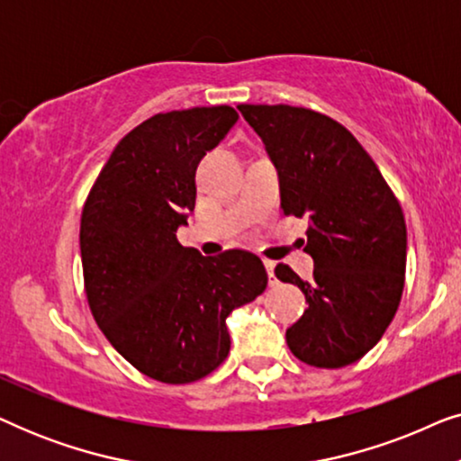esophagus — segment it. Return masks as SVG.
Instances as JSON below:
<instances>
[{"instance_id":"obj_1","label":"esophagus","mask_w":461,"mask_h":461,"mask_svg":"<svg viewBox=\"0 0 461 461\" xmlns=\"http://www.w3.org/2000/svg\"><path fill=\"white\" fill-rule=\"evenodd\" d=\"M264 267H267V273H268V285H276L275 262H273V260H264Z\"/></svg>"}]
</instances>
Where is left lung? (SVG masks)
<instances>
[{
    "mask_svg": "<svg viewBox=\"0 0 461 461\" xmlns=\"http://www.w3.org/2000/svg\"><path fill=\"white\" fill-rule=\"evenodd\" d=\"M267 144L285 216H308L302 281L287 264L275 275L306 295L285 333L302 363L339 369L367 355L393 323L405 287L407 226L399 199L355 136L323 113L289 104H239Z\"/></svg>",
    "mask_w": 461,
    "mask_h": 461,
    "instance_id": "8db88e82",
    "label": "left lung"
}]
</instances>
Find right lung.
Instances as JSON below:
<instances>
[{
  "instance_id": "add662e5",
  "label": "right lung",
  "mask_w": 461,
  "mask_h": 461,
  "mask_svg": "<svg viewBox=\"0 0 461 461\" xmlns=\"http://www.w3.org/2000/svg\"><path fill=\"white\" fill-rule=\"evenodd\" d=\"M239 119L232 106L157 113L125 134L87 193L79 248L100 331L163 384L210 375L230 350L226 317L267 289L260 258H203L176 237L194 210V172Z\"/></svg>"
}]
</instances>
